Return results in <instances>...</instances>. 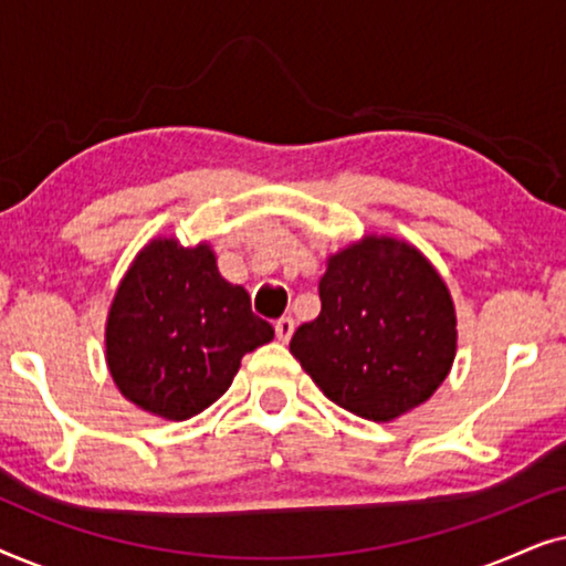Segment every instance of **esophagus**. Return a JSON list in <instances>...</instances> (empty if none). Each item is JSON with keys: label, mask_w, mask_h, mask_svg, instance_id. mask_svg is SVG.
<instances>
[{"label": "esophagus", "mask_w": 566, "mask_h": 566, "mask_svg": "<svg viewBox=\"0 0 566 566\" xmlns=\"http://www.w3.org/2000/svg\"><path fill=\"white\" fill-rule=\"evenodd\" d=\"M293 327H296V324H293L291 316H281V319L275 322V335H277V339H281V343H289L291 335H293Z\"/></svg>", "instance_id": "esophagus-1"}]
</instances>
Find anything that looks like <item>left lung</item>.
<instances>
[{
	"label": "left lung",
	"mask_w": 566,
	"mask_h": 566,
	"mask_svg": "<svg viewBox=\"0 0 566 566\" xmlns=\"http://www.w3.org/2000/svg\"><path fill=\"white\" fill-rule=\"evenodd\" d=\"M319 301V316L293 332L291 353L335 405L386 422L446 381L453 301L415 247L384 237L347 247L329 260Z\"/></svg>",
	"instance_id": "left-lung-1"
}]
</instances>
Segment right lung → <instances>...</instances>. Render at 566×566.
<instances>
[{
	"instance_id": "1",
	"label": "right lung",
	"mask_w": 566,
	"mask_h": 566,
	"mask_svg": "<svg viewBox=\"0 0 566 566\" xmlns=\"http://www.w3.org/2000/svg\"><path fill=\"white\" fill-rule=\"evenodd\" d=\"M270 339V322L252 314L242 285L223 281L213 252L185 250L175 239H157L134 260L105 329L123 397L167 420L211 407L244 355Z\"/></svg>"
}]
</instances>
